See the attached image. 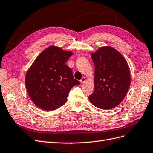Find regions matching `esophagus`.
I'll return each mask as SVG.
<instances>
[{
    "label": "esophagus",
    "mask_w": 153,
    "mask_h": 153,
    "mask_svg": "<svg viewBox=\"0 0 153 153\" xmlns=\"http://www.w3.org/2000/svg\"><path fill=\"white\" fill-rule=\"evenodd\" d=\"M85 77H82V79L80 80L81 83V84H83L84 82H85Z\"/></svg>",
    "instance_id": "1"
}]
</instances>
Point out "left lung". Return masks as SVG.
<instances>
[{
    "instance_id": "left-lung-1",
    "label": "left lung",
    "mask_w": 153,
    "mask_h": 153,
    "mask_svg": "<svg viewBox=\"0 0 153 153\" xmlns=\"http://www.w3.org/2000/svg\"><path fill=\"white\" fill-rule=\"evenodd\" d=\"M95 66L94 93L90 101L102 110L122 102L129 90L131 75L127 62L113 47H102L91 55Z\"/></svg>"
}]
</instances>
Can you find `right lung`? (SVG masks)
<instances>
[{
    "mask_svg": "<svg viewBox=\"0 0 153 153\" xmlns=\"http://www.w3.org/2000/svg\"><path fill=\"white\" fill-rule=\"evenodd\" d=\"M72 52L51 46L39 55L27 72L25 82L33 102L46 111L54 110L67 101L70 90L80 85L65 64Z\"/></svg>",
    "mask_w": 153,
    "mask_h": 153,
    "instance_id": "obj_1",
    "label": "right lung"
}]
</instances>
